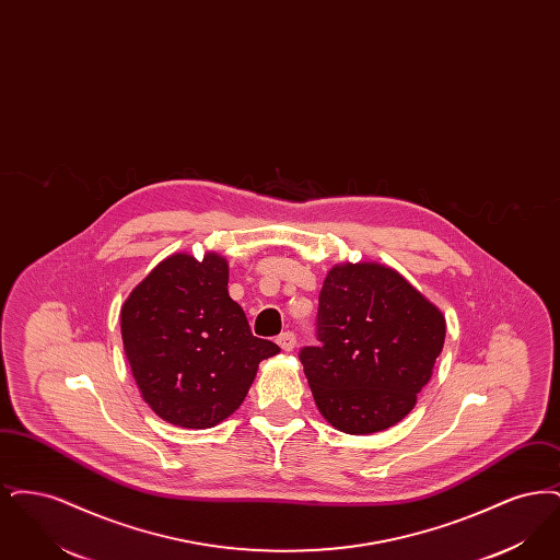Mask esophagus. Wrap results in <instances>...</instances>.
Masks as SVG:
<instances>
[{
	"mask_svg": "<svg viewBox=\"0 0 560 560\" xmlns=\"http://www.w3.org/2000/svg\"><path fill=\"white\" fill-rule=\"evenodd\" d=\"M277 345L283 348V350H293V347H295V334L290 331V329L283 331V334L277 338Z\"/></svg>",
	"mask_w": 560,
	"mask_h": 560,
	"instance_id": "esophagus-1",
	"label": "esophagus"
}]
</instances>
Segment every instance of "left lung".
<instances>
[{"label":"left lung","mask_w":560,"mask_h":560,"mask_svg":"<svg viewBox=\"0 0 560 560\" xmlns=\"http://www.w3.org/2000/svg\"><path fill=\"white\" fill-rule=\"evenodd\" d=\"M317 340L300 361L323 418L372 434L413 409L443 350L445 319L397 270L345 265L323 283Z\"/></svg>","instance_id":"obj_1"}]
</instances>
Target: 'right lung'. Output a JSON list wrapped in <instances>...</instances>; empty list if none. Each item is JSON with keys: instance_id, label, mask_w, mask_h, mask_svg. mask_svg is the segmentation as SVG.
<instances>
[{"instance_id": "1", "label": "right lung", "mask_w": 560, "mask_h": 560, "mask_svg": "<svg viewBox=\"0 0 560 560\" xmlns=\"http://www.w3.org/2000/svg\"><path fill=\"white\" fill-rule=\"evenodd\" d=\"M121 338L142 399L170 424L212 428L240 407L258 363L281 348L256 338L229 295V265L176 254L121 308Z\"/></svg>"}]
</instances>
